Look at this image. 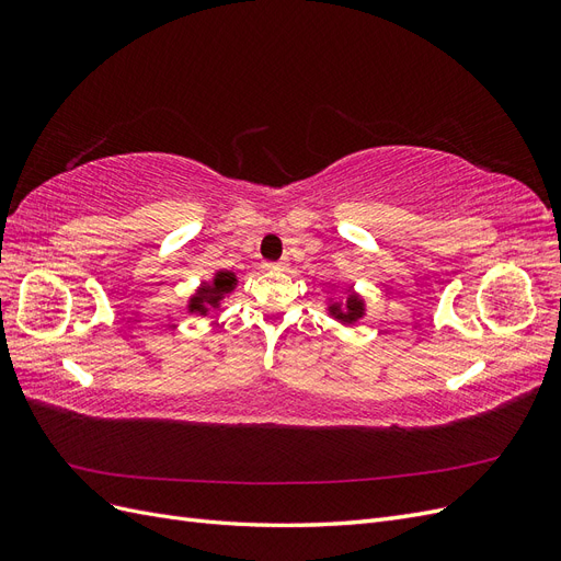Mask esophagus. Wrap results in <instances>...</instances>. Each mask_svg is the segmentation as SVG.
Instances as JSON below:
<instances>
[{
    "mask_svg": "<svg viewBox=\"0 0 561 561\" xmlns=\"http://www.w3.org/2000/svg\"><path fill=\"white\" fill-rule=\"evenodd\" d=\"M264 266L266 268H285V260H280V262H266Z\"/></svg>",
    "mask_w": 561,
    "mask_h": 561,
    "instance_id": "1",
    "label": "esophagus"
}]
</instances>
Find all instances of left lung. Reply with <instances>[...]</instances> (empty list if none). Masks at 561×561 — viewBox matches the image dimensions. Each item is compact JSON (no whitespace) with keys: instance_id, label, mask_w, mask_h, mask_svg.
Returning <instances> with one entry per match:
<instances>
[{"instance_id":"obj_1","label":"left lung","mask_w":561,"mask_h":561,"mask_svg":"<svg viewBox=\"0 0 561 561\" xmlns=\"http://www.w3.org/2000/svg\"><path fill=\"white\" fill-rule=\"evenodd\" d=\"M330 313L334 318H339V320H344V322H355L358 318H363V313H365V301L360 297L351 295L346 299V311L342 309V304L336 301V304H332V307H330Z\"/></svg>"}]
</instances>
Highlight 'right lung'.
Returning a JSON list of instances; mask_svg holds the SVG:
<instances>
[{"label":"right lung","instance_id":"add662e5","mask_svg":"<svg viewBox=\"0 0 561 561\" xmlns=\"http://www.w3.org/2000/svg\"><path fill=\"white\" fill-rule=\"evenodd\" d=\"M233 287H236V276L231 271H217L213 283H203L196 290V295L190 299V311L206 316L208 309L219 307V301H222L225 295H229Z\"/></svg>","mask_w":561,"mask_h":561}]
</instances>
